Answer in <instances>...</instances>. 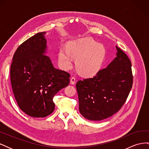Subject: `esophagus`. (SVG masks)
<instances>
[{
  "instance_id": "obj_1",
  "label": "esophagus",
  "mask_w": 149,
  "mask_h": 149,
  "mask_svg": "<svg viewBox=\"0 0 149 149\" xmlns=\"http://www.w3.org/2000/svg\"><path fill=\"white\" fill-rule=\"evenodd\" d=\"M75 81H76V78L74 77V76H73V77H71V79H70L71 84H74L75 83Z\"/></svg>"
}]
</instances>
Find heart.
Segmentation results:
<instances>
[{
	"instance_id": "b5f03b06",
	"label": "heart",
	"mask_w": 149,
	"mask_h": 149,
	"mask_svg": "<svg viewBox=\"0 0 149 149\" xmlns=\"http://www.w3.org/2000/svg\"><path fill=\"white\" fill-rule=\"evenodd\" d=\"M58 61L64 69L73 65V58L76 59L78 71L85 75H93L100 70L106 56L105 48L90 38H83L70 42L68 48L62 47L58 52Z\"/></svg>"
}]
</instances>
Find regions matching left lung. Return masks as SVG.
Here are the masks:
<instances>
[{
    "label": "left lung",
    "mask_w": 149,
    "mask_h": 149,
    "mask_svg": "<svg viewBox=\"0 0 149 149\" xmlns=\"http://www.w3.org/2000/svg\"><path fill=\"white\" fill-rule=\"evenodd\" d=\"M116 57L93 78L76 83L79 109L84 118L101 120L114 115L125 102L132 87L131 62L116 46Z\"/></svg>",
    "instance_id": "1"
}]
</instances>
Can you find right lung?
Listing matches in <instances>:
<instances>
[{"label": "right lung", "mask_w": 149, "mask_h": 149, "mask_svg": "<svg viewBox=\"0 0 149 149\" xmlns=\"http://www.w3.org/2000/svg\"><path fill=\"white\" fill-rule=\"evenodd\" d=\"M46 32H40L18 47L10 66L13 94L20 109L33 118H45L55 109L53 99L70 83V74L56 69L47 49Z\"/></svg>", "instance_id": "obj_1"}]
</instances>
